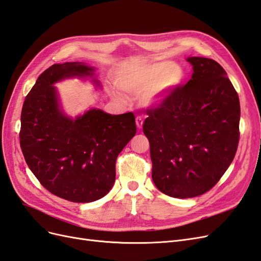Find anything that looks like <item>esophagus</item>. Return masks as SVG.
<instances>
[{
    "mask_svg": "<svg viewBox=\"0 0 261 261\" xmlns=\"http://www.w3.org/2000/svg\"><path fill=\"white\" fill-rule=\"evenodd\" d=\"M143 124H144L143 118H141L140 116H137V117H136V125H137V127H138L139 129L143 128Z\"/></svg>",
    "mask_w": 261,
    "mask_h": 261,
    "instance_id": "1",
    "label": "esophagus"
}]
</instances>
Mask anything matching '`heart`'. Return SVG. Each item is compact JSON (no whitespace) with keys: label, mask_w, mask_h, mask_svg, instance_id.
I'll return each mask as SVG.
<instances>
[{"label":"heart","mask_w":261,"mask_h":261,"mask_svg":"<svg viewBox=\"0 0 261 261\" xmlns=\"http://www.w3.org/2000/svg\"><path fill=\"white\" fill-rule=\"evenodd\" d=\"M116 84L126 92L143 96V103L149 108L161 106L169 94L184 81V70L172 62H158L143 69L121 72Z\"/></svg>","instance_id":"heart-1"}]
</instances>
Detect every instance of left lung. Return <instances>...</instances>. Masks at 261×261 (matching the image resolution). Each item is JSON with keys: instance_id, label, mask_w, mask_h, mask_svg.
<instances>
[{"instance_id": "left-lung-1", "label": "left lung", "mask_w": 261, "mask_h": 261, "mask_svg": "<svg viewBox=\"0 0 261 261\" xmlns=\"http://www.w3.org/2000/svg\"><path fill=\"white\" fill-rule=\"evenodd\" d=\"M186 60L192 78L148 110L143 127L154 185L181 199L207 193L222 177L238 150L241 117L239 94L223 67L207 58Z\"/></svg>"}]
</instances>
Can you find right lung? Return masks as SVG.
Segmentation results:
<instances>
[{
  "label": "right lung",
  "mask_w": 261,
  "mask_h": 261,
  "mask_svg": "<svg viewBox=\"0 0 261 261\" xmlns=\"http://www.w3.org/2000/svg\"><path fill=\"white\" fill-rule=\"evenodd\" d=\"M91 78L83 62L54 64L38 77L22 105L20 148L26 163L53 195L73 202L105 197L115 181V162L136 134L132 112L112 115L92 108L75 118L62 108L54 85L67 78Z\"/></svg>",
  "instance_id": "add662e5"
}]
</instances>
